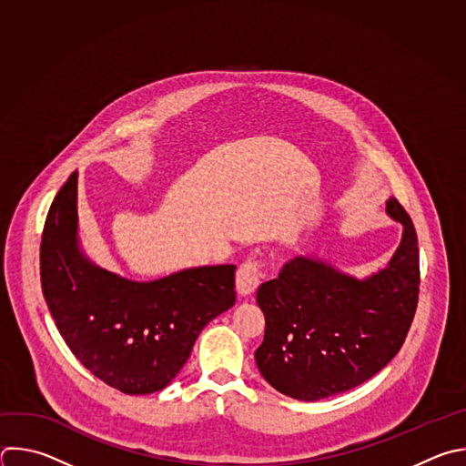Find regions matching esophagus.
Listing matches in <instances>:
<instances>
[{"label": "esophagus", "instance_id": "esophagus-1", "mask_svg": "<svg viewBox=\"0 0 466 466\" xmlns=\"http://www.w3.org/2000/svg\"><path fill=\"white\" fill-rule=\"evenodd\" d=\"M259 285V265L254 259H247L236 272V289L241 296H248Z\"/></svg>", "mask_w": 466, "mask_h": 466}]
</instances>
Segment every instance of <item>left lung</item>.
<instances>
[{
	"label": "left lung",
	"mask_w": 466,
	"mask_h": 466,
	"mask_svg": "<svg viewBox=\"0 0 466 466\" xmlns=\"http://www.w3.org/2000/svg\"><path fill=\"white\" fill-rule=\"evenodd\" d=\"M386 212L402 225V238L377 272L357 278L307 254L259 285L265 337L254 359L279 393L298 400L344 393L379 373L402 348L419 299V247L395 198L386 201Z\"/></svg>",
	"instance_id": "left-lung-1"
}]
</instances>
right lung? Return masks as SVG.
Instances as JSON below:
<instances>
[{"label":"right lung","mask_w":466,"mask_h":466,"mask_svg":"<svg viewBox=\"0 0 466 466\" xmlns=\"http://www.w3.org/2000/svg\"><path fill=\"white\" fill-rule=\"evenodd\" d=\"M78 174L56 194L42 236V290L73 355L127 395L167 388L203 328L236 301V265L183 268L151 281L96 265L78 238Z\"/></svg>","instance_id":"obj_1"}]
</instances>
